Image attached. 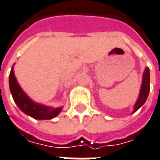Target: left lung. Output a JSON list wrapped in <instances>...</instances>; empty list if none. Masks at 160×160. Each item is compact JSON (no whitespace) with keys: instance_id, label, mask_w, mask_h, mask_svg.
<instances>
[{"instance_id":"obj_1","label":"left lung","mask_w":160,"mask_h":160,"mask_svg":"<svg viewBox=\"0 0 160 160\" xmlns=\"http://www.w3.org/2000/svg\"><path fill=\"white\" fill-rule=\"evenodd\" d=\"M149 89H150V80H149V69L146 68L144 73H143V80H142V84H141V88H140V92H139V96L138 98L136 104L134 106V110L133 113L136 112L138 108H140L148 99V93H149Z\"/></svg>"}]
</instances>
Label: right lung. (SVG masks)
Instances as JSON below:
<instances>
[{
	"instance_id": "add662e5",
	"label": "right lung",
	"mask_w": 160,
	"mask_h": 160,
	"mask_svg": "<svg viewBox=\"0 0 160 160\" xmlns=\"http://www.w3.org/2000/svg\"><path fill=\"white\" fill-rule=\"evenodd\" d=\"M10 90L19 108L25 114L35 119H52L61 111L62 108H52L36 103L30 99L20 87L14 76L13 68L11 70L9 77Z\"/></svg>"
}]
</instances>
